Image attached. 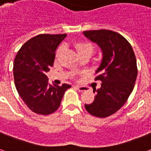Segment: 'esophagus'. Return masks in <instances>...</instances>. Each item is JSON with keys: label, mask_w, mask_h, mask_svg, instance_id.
<instances>
[{"label": "esophagus", "mask_w": 151, "mask_h": 151, "mask_svg": "<svg viewBox=\"0 0 151 151\" xmlns=\"http://www.w3.org/2000/svg\"><path fill=\"white\" fill-rule=\"evenodd\" d=\"M76 88H77L79 92H84V91H86V89H87L86 87H83V86H76Z\"/></svg>", "instance_id": "esophagus-1"}]
</instances>
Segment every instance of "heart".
<instances>
[{"mask_svg": "<svg viewBox=\"0 0 151 151\" xmlns=\"http://www.w3.org/2000/svg\"><path fill=\"white\" fill-rule=\"evenodd\" d=\"M73 47L80 58L85 57V56L89 58L94 51L93 44L86 40H78V41L73 42ZM63 51H64V47L63 46H60L56 50V54H55L56 58H58L59 57L63 54Z\"/></svg>", "mask_w": 151, "mask_h": 151, "instance_id": "1", "label": "heart"}]
</instances>
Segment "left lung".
<instances>
[{"instance_id": "8db88e82", "label": "left lung", "mask_w": 151, "mask_h": 151, "mask_svg": "<svg viewBox=\"0 0 151 151\" xmlns=\"http://www.w3.org/2000/svg\"><path fill=\"white\" fill-rule=\"evenodd\" d=\"M83 33L103 53L95 78L101 81V87L93 89V102L85 107L91 115L104 118L121 109L132 93L138 73L136 58L129 42L117 32L101 29Z\"/></svg>"}]
</instances>
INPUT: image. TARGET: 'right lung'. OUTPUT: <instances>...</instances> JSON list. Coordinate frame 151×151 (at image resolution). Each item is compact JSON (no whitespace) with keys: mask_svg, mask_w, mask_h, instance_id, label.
Here are the masks:
<instances>
[{"mask_svg":"<svg viewBox=\"0 0 151 151\" xmlns=\"http://www.w3.org/2000/svg\"><path fill=\"white\" fill-rule=\"evenodd\" d=\"M65 36L66 34L38 35L25 42L15 58V86L23 101L35 113L55 112L65 90L71 87L67 84L50 85L46 75L53 66L58 46Z\"/></svg>","mask_w":151,"mask_h":151,"instance_id":"right-lung-1","label":"right lung"}]
</instances>
